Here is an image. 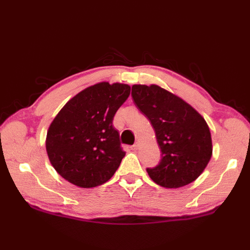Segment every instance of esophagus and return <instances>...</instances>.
<instances>
[{
    "label": "esophagus",
    "instance_id": "esophagus-1",
    "mask_svg": "<svg viewBox=\"0 0 250 250\" xmlns=\"http://www.w3.org/2000/svg\"><path fill=\"white\" fill-rule=\"evenodd\" d=\"M139 147H140V143L136 142L135 144H134L133 146H132L131 148H132V150H137V149H139Z\"/></svg>",
    "mask_w": 250,
    "mask_h": 250
}]
</instances>
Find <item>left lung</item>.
<instances>
[{
  "mask_svg": "<svg viewBox=\"0 0 250 250\" xmlns=\"http://www.w3.org/2000/svg\"><path fill=\"white\" fill-rule=\"evenodd\" d=\"M133 102L155 130L162 158L147 168L149 177L164 188H180L203 173L213 155L210 131L198 110L158 84H133Z\"/></svg>",
  "mask_w": 250,
  "mask_h": 250,
  "instance_id": "1",
  "label": "left lung"
}]
</instances>
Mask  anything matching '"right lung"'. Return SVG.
I'll return each mask as SVG.
<instances>
[{
  "instance_id": "1",
  "label": "right lung",
  "mask_w": 250,
  "mask_h": 250,
  "mask_svg": "<svg viewBox=\"0 0 250 250\" xmlns=\"http://www.w3.org/2000/svg\"><path fill=\"white\" fill-rule=\"evenodd\" d=\"M130 91L126 83L92 84L68 101L52 120L46 151L51 166L68 183L93 188L113 177L125 155L113 119Z\"/></svg>"
}]
</instances>
